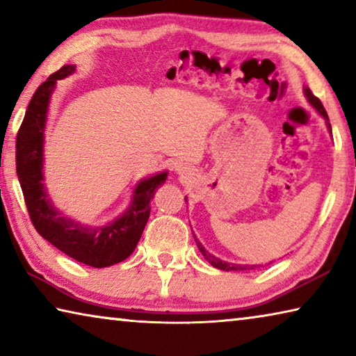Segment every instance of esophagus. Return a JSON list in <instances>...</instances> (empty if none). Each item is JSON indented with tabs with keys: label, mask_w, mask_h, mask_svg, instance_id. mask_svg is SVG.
<instances>
[{
	"label": "esophagus",
	"mask_w": 356,
	"mask_h": 356,
	"mask_svg": "<svg viewBox=\"0 0 356 356\" xmlns=\"http://www.w3.org/2000/svg\"><path fill=\"white\" fill-rule=\"evenodd\" d=\"M177 171H179V172H180V171H182V170H180V168H177Z\"/></svg>",
	"instance_id": "obj_1"
}]
</instances>
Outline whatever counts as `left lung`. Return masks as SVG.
Instances as JSON below:
<instances>
[{
	"label": "left lung",
	"mask_w": 356,
	"mask_h": 356,
	"mask_svg": "<svg viewBox=\"0 0 356 356\" xmlns=\"http://www.w3.org/2000/svg\"><path fill=\"white\" fill-rule=\"evenodd\" d=\"M303 94H305V97H306V100H308V104L314 108V110L318 113V116H321L323 120H325V125H327V130L330 131L331 134V127H330V124H328V116H327V113H325V108H323V105L321 104V100H318L317 97H314V95L311 94V91L308 88H303ZM186 201V200H185ZM193 237H195V242H196V246H197V250L201 251V254L204 256V259H206V261L210 264V265H213L215 268H220V270H225V272H232V270H236V272H243V270H254V268H259V267H262V264L261 265H257V264H234V262H227V261H221L220 257H216V256H213V254H210V252L204 248L202 246V243L200 242V240L196 238V236L195 234H193Z\"/></svg>",
	"instance_id": "1"
}]
</instances>
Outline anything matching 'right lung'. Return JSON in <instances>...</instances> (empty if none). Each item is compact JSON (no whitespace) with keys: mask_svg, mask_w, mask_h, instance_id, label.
I'll list each match as a JSON object with an SVG mask.
<instances>
[{"mask_svg":"<svg viewBox=\"0 0 356 356\" xmlns=\"http://www.w3.org/2000/svg\"><path fill=\"white\" fill-rule=\"evenodd\" d=\"M75 69V64L63 65L34 92L17 135V176L29 216L40 236L75 261L104 268L122 262L135 251L149 220V202L155 190L165 184L168 171L143 179L135 186L127 210L106 225H83L55 207L44 184L45 125L58 81L74 74Z\"/></svg>","mask_w":356,"mask_h":356,"instance_id":"1","label":"right lung"}]
</instances>
